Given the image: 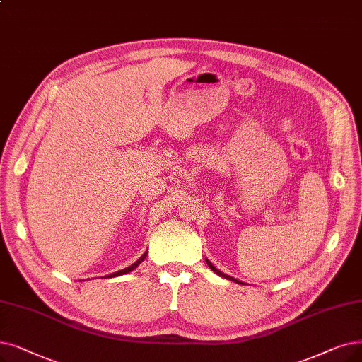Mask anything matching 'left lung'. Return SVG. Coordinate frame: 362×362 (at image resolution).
<instances>
[{"instance_id":"8db88e82","label":"left lung","mask_w":362,"mask_h":362,"mask_svg":"<svg viewBox=\"0 0 362 362\" xmlns=\"http://www.w3.org/2000/svg\"><path fill=\"white\" fill-rule=\"evenodd\" d=\"M207 263H209V266H210V268H211V271H214V272H216L217 275H220V276H225V278H228V279H230V281H237V279H233L232 276H229V275H225L223 272H220L218 269H216V268H214V266H213V264H211V263H210L209 260H207ZM237 282H238V281H237Z\"/></svg>"}]
</instances>
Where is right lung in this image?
I'll use <instances>...</instances> for the list:
<instances>
[{
	"label": "right lung",
	"instance_id": "1",
	"mask_svg": "<svg viewBox=\"0 0 362 362\" xmlns=\"http://www.w3.org/2000/svg\"><path fill=\"white\" fill-rule=\"evenodd\" d=\"M145 259H146V253H144V255H142V257H140L136 263H133L132 266H129V268L121 269V271H118V272H115V274H112V275H107V278H114V276H119V275H124V274H129V272H132V271H133V269H136L137 266H139L140 263H142Z\"/></svg>",
	"mask_w": 362,
	"mask_h": 362
}]
</instances>
